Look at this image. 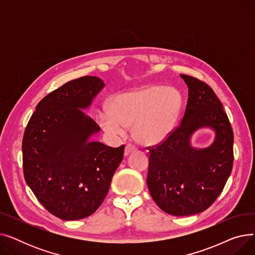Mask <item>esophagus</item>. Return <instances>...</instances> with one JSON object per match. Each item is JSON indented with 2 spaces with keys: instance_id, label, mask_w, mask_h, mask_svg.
<instances>
[{
  "instance_id": "1",
  "label": "esophagus",
  "mask_w": 255,
  "mask_h": 255,
  "mask_svg": "<svg viewBox=\"0 0 255 255\" xmlns=\"http://www.w3.org/2000/svg\"><path fill=\"white\" fill-rule=\"evenodd\" d=\"M136 150V148L134 145H132V144H127L126 145V148H125V156H128L131 152H133V151H135Z\"/></svg>"
}]
</instances>
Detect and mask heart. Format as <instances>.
Listing matches in <instances>:
<instances>
[{
	"instance_id": "heart-1",
	"label": "heart",
	"mask_w": 255,
	"mask_h": 255,
	"mask_svg": "<svg viewBox=\"0 0 255 255\" xmlns=\"http://www.w3.org/2000/svg\"><path fill=\"white\" fill-rule=\"evenodd\" d=\"M109 107L110 111L99 115L98 122L111 137L124 135L126 128L133 125V136L139 142L155 144L172 131L180 97L173 89L150 86L116 95Z\"/></svg>"
}]
</instances>
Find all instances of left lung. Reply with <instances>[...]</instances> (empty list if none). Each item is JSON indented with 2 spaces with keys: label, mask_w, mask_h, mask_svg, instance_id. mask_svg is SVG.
<instances>
[{
  "label": "left lung",
  "mask_w": 255,
  "mask_h": 255,
  "mask_svg": "<svg viewBox=\"0 0 255 255\" xmlns=\"http://www.w3.org/2000/svg\"><path fill=\"white\" fill-rule=\"evenodd\" d=\"M188 87L181 124L160 144L149 149L146 184L157 206L173 216L207 210L222 192L234 163V132L214 91L202 80L180 74ZM208 127L216 132L204 149L191 145L193 133Z\"/></svg>",
  "instance_id": "left-lung-1"
}]
</instances>
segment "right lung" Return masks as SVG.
I'll return each instance as SVG.
<instances>
[{"label":"right lung","mask_w":255,"mask_h":255,"mask_svg":"<svg viewBox=\"0 0 255 255\" xmlns=\"http://www.w3.org/2000/svg\"><path fill=\"white\" fill-rule=\"evenodd\" d=\"M104 86L96 76L66 83L37 104L24 131V180L40 204L62 220L92 215L123 160L124 144L112 148L90 140L100 127L82 111Z\"/></svg>","instance_id":"add662e5"}]
</instances>
